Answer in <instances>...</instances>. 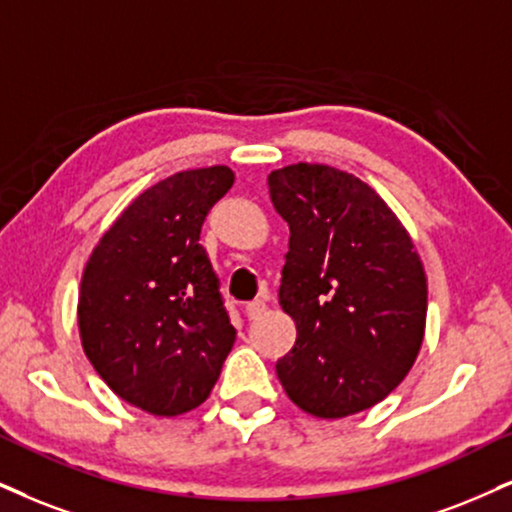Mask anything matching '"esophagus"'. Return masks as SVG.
<instances>
[{
    "label": "esophagus",
    "mask_w": 512,
    "mask_h": 512,
    "mask_svg": "<svg viewBox=\"0 0 512 512\" xmlns=\"http://www.w3.org/2000/svg\"><path fill=\"white\" fill-rule=\"evenodd\" d=\"M263 313H266V304H263V301H251V304L244 306V315H246V318H249V320L261 318Z\"/></svg>",
    "instance_id": "esophagus-1"
}]
</instances>
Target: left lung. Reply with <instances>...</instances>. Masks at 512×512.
I'll use <instances>...</instances> for the list:
<instances>
[{"mask_svg": "<svg viewBox=\"0 0 512 512\" xmlns=\"http://www.w3.org/2000/svg\"><path fill=\"white\" fill-rule=\"evenodd\" d=\"M289 225L280 306L296 342L275 370L296 406L346 418L391 394L418 358L427 277L413 239L356 175L294 163L268 175Z\"/></svg>", "mask_w": 512, "mask_h": 512, "instance_id": "left-lung-1", "label": "left lung"}]
</instances>
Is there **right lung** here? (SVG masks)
<instances>
[{"instance_id": "right-lung-1", "label": "right lung", "mask_w": 512, "mask_h": 512, "mask_svg": "<svg viewBox=\"0 0 512 512\" xmlns=\"http://www.w3.org/2000/svg\"><path fill=\"white\" fill-rule=\"evenodd\" d=\"M235 182L182 170L142 192L94 246L80 282L85 356L113 394L151 415L201 406L235 344L201 225Z\"/></svg>"}]
</instances>
